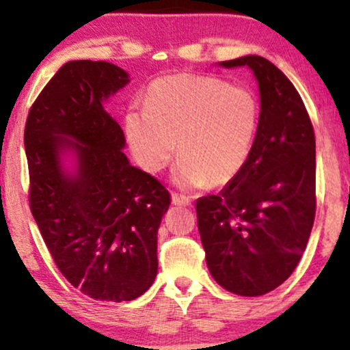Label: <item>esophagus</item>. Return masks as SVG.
Returning a JSON list of instances; mask_svg holds the SVG:
<instances>
[{
  "instance_id": "1",
  "label": "esophagus",
  "mask_w": 350,
  "mask_h": 350,
  "mask_svg": "<svg viewBox=\"0 0 350 350\" xmlns=\"http://www.w3.org/2000/svg\"><path fill=\"white\" fill-rule=\"evenodd\" d=\"M171 199H172V204H174V206H191V202H192V199L189 198V196L176 194V192H172Z\"/></svg>"
}]
</instances>
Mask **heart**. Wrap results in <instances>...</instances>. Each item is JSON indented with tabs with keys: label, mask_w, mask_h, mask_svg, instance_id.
I'll return each instance as SVG.
<instances>
[{
	"label": "heart",
	"mask_w": 350,
	"mask_h": 350,
	"mask_svg": "<svg viewBox=\"0 0 350 350\" xmlns=\"http://www.w3.org/2000/svg\"><path fill=\"white\" fill-rule=\"evenodd\" d=\"M123 126L144 171H163L178 144L180 158L172 172L178 186H224L250 158L258 102L248 88L215 77L166 75L148 88L144 108H128Z\"/></svg>",
	"instance_id": "1"
}]
</instances>
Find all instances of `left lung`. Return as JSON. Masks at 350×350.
<instances>
[{"label": "left lung", "mask_w": 350, "mask_h": 350, "mask_svg": "<svg viewBox=\"0 0 350 350\" xmlns=\"http://www.w3.org/2000/svg\"><path fill=\"white\" fill-rule=\"evenodd\" d=\"M248 67L258 82L260 116L250 158L219 194L196 202L212 278L239 296L284 283L306 248L316 214V142L290 79L260 55L219 62Z\"/></svg>", "instance_id": "obj_1"}]
</instances>
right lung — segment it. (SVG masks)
<instances>
[{"mask_svg": "<svg viewBox=\"0 0 350 350\" xmlns=\"http://www.w3.org/2000/svg\"><path fill=\"white\" fill-rule=\"evenodd\" d=\"M130 82L105 60L64 64L36 98L24 130L29 202L55 265L88 298H139L158 275L166 187L131 166L105 110Z\"/></svg>", "mask_w": 350, "mask_h": 350, "instance_id": "1", "label": "right lung"}]
</instances>
